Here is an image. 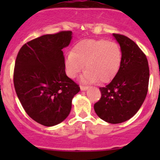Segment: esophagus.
Wrapping results in <instances>:
<instances>
[{
	"mask_svg": "<svg viewBox=\"0 0 160 160\" xmlns=\"http://www.w3.org/2000/svg\"><path fill=\"white\" fill-rule=\"evenodd\" d=\"M88 89V87H87V86H80V90H83V91H84V90H87Z\"/></svg>",
	"mask_w": 160,
	"mask_h": 160,
	"instance_id": "34e87169",
	"label": "esophagus"
}]
</instances>
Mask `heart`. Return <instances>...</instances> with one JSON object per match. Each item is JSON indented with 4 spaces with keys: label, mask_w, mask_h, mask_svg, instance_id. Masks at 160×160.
<instances>
[{
    "label": "heart",
    "mask_w": 160,
    "mask_h": 160,
    "mask_svg": "<svg viewBox=\"0 0 160 160\" xmlns=\"http://www.w3.org/2000/svg\"><path fill=\"white\" fill-rule=\"evenodd\" d=\"M122 51L114 42L106 39H85L73 46L65 59L67 76L74 79L84 70L83 83L111 82L120 70Z\"/></svg>",
    "instance_id": "1"
}]
</instances>
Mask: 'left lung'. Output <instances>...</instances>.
<instances>
[{"instance_id": "8db88e82", "label": "left lung", "mask_w": 160, "mask_h": 160, "mask_svg": "<svg viewBox=\"0 0 160 160\" xmlns=\"http://www.w3.org/2000/svg\"><path fill=\"white\" fill-rule=\"evenodd\" d=\"M122 51L120 70L109 84L100 88L101 98L94 104L98 117L119 124L133 117L146 99L149 80L147 58L132 39L113 34Z\"/></svg>"}]
</instances>
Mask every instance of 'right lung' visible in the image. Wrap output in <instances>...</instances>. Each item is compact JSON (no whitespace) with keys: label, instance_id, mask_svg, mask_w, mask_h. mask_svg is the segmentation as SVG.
Instances as JSON below:
<instances>
[{"label":"right lung","instance_id":"right-lung-1","mask_svg":"<svg viewBox=\"0 0 160 160\" xmlns=\"http://www.w3.org/2000/svg\"><path fill=\"white\" fill-rule=\"evenodd\" d=\"M72 32L45 35L24 45L18 53L14 85L22 107L31 118L54 126L68 117L80 87L66 74L62 49Z\"/></svg>","mask_w":160,"mask_h":160}]
</instances>
